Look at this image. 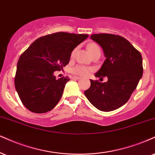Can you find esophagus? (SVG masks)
I'll return each mask as SVG.
<instances>
[{
	"instance_id": "1",
	"label": "esophagus",
	"mask_w": 155,
	"mask_h": 155,
	"mask_svg": "<svg viewBox=\"0 0 155 155\" xmlns=\"http://www.w3.org/2000/svg\"><path fill=\"white\" fill-rule=\"evenodd\" d=\"M72 79H75V80H78V79H81V77H78V76H73L72 77Z\"/></svg>"
}]
</instances>
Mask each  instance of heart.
<instances>
[{"label":"heart","mask_w":155,"mask_h":155,"mask_svg":"<svg viewBox=\"0 0 155 155\" xmlns=\"http://www.w3.org/2000/svg\"><path fill=\"white\" fill-rule=\"evenodd\" d=\"M87 49H88L89 52L91 53V54H93V53L95 52L96 51L98 50H101L100 48H99L98 45H96L95 43H91L87 45ZM74 51H72L71 56L73 57V55L74 54ZM93 70V69L92 68H90V67H87V66H84V65H81V64H78V65H75L71 69V72L72 73H73L74 74H76V75H79V76H86L87 74H89Z\"/></svg>","instance_id":"b5f03b06"}]
</instances>
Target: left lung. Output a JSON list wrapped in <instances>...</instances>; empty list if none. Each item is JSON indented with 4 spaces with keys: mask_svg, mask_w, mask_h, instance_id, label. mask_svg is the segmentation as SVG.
Masks as SVG:
<instances>
[{
    "mask_svg": "<svg viewBox=\"0 0 155 155\" xmlns=\"http://www.w3.org/2000/svg\"><path fill=\"white\" fill-rule=\"evenodd\" d=\"M91 39L102 47L106 57L95 76L106 77L100 83L91 80L85 95L91 104L102 111H111L129 101L142 77V57L125 38L110 34H97Z\"/></svg>",
    "mask_w": 155,
    "mask_h": 155,
    "instance_id": "left-lung-1",
    "label": "left lung"
}]
</instances>
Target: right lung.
I'll return each instance as SVG.
<instances>
[{
  "mask_svg": "<svg viewBox=\"0 0 155 155\" xmlns=\"http://www.w3.org/2000/svg\"><path fill=\"white\" fill-rule=\"evenodd\" d=\"M89 36L57 32L34 41L19 57L15 87L24 106L43 114L58 104L68 77L56 79L54 72L70 62L73 49Z\"/></svg>",
  "mask_w": 155,
  "mask_h": 155,
  "instance_id": "obj_1",
  "label": "right lung"
}]
</instances>
